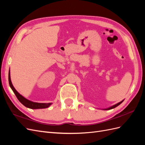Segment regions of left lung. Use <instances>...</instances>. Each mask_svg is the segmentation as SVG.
Here are the masks:
<instances>
[{
	"instance_id": "8db88e82",
	"label": "left lung",
	"mask_w": 145,
	"mask_h": 145,
	"mask_svg": "<svg viewBox=\"0 0 145 145\" xmlns=\"http://www.w3.org/2000/svg\"><path fill=\"white\" fill-rule=\"evenodd\" d=\"M123 100H122V101H121L120 102H119V103H117V104H116V105H113V106H111V107H109V108H106V109H105V110H109V109H113V108H116V107H117V106H118V105H120L123 102Z\"/></svg>"
}]
</instances>
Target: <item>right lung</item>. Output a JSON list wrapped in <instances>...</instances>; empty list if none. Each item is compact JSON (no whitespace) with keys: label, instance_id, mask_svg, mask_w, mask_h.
I'll list each match as a JSON object with an SVG mask.
<instances>
[{"label":"right lung","instance_id":"1","mask_svg":"<svg viewBox=\"0 0 145 145\" xmlns=\"http://www.w3.org/2000/svg\"><path fill=\"white\" fill-rule=\"evenodd\" d=\"M8 80H9V84L12 89V91L14 92L16 96L17 97V99L19 100V102L23 104L25 106L29 108L30 109H43V108H46L49 107L50 105L52 104L51 103H37V102H33L32 101H30L24 97L22 95H20L18 92H17L14 87L13 86L12 82L11 80V77H10V71H9L8 73Z\"/></svg>","mask_w":145,"mask_h":145}]
</instances>
